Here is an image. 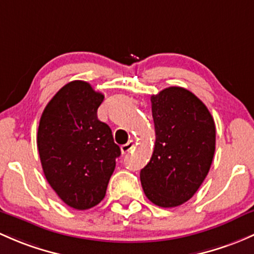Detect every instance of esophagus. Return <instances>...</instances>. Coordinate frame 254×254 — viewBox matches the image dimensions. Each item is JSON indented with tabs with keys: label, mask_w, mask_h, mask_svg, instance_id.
Masks as SVG:
<instances>
[{
	"label": "esophagus",
	"mask_w": 254,
	"mask_h": 254,
	"mask_svg": "<svg viewBox=\"0 0 254 254\" xmlns=\"http://www.w3.org/2000/svg\"><path fill=\"white\" fill-rule=\"evenodd\" d=\"M132 148H134V142H132V141H129V142L125 143V145H123L122 147H120V149H122V153H123V154L129 153V152L131 151Z\"/></svg>",
	"instance_id": "esophagus-1"
}]
</instances>
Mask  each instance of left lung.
Instances as JSON below:
<instances>
[{
  "instance_id": "left-lung-1",
  "label": "left lung",
  "mask_w": 254,
  "mask_h": 254,
  "mask_svg": "<svg viewBox=\"0 0 254 254\" xmlns=\"http://www.w3.org/2000/svg\"><path fill=\"white\" fill-rule=\"evenodd\" d=\"M156 142L141 169L143 192L152 203L173 208L191 198L204 181L215 151V124L198 97L172 86L151 96Z\"/></svg>"
}]
</instances>
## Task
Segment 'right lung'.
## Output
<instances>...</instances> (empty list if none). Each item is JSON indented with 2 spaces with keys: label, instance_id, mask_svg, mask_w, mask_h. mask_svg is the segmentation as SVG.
Masks as SVG:
<instances>
[{
  "label": "right lung",
  "instance_id": "add662e5",
  "mask_svg": "<svg viewBox=\"0 0 254 254\" xmlns=\"http://www.w3.org/2000/svg\"><path fill=\"white\" fill-rule=\"evenodd\" d=\"M105 96L74 80L64 85L42 112L37 148L51 188L74 209L95 207L106 196L120 148L112 130L97 118Z\"/></svg>",
  "mask_w": 254,
  "mask_h": 254
}]
</instances>
